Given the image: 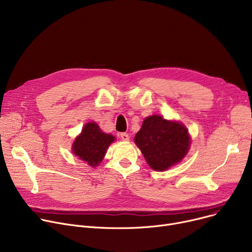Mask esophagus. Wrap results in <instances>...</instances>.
<instances>
[{
  "mask_svg": "<svg viewBox=\"0 0 252 252\" xmlns=\"http://www.w3.org/2000/svg\"><path fill=\"white\" fill-rule=\"evenodd\" d=\"M121 139L123 140V141H128L129 140V136L127 135V134H126V133H122L121 134Z\"/></svg>",
  "mask_w": 252,
  "mask_h": 252,
  "instance_id": "esophagus-1",
  "label": "esophagus"
}]
</instances>
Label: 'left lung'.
<instances>
[{
    "mask_svg": "<svg viewBox=\"0 0 252 252\" xmlns=\"http://www.w3.org/2000/svg\"><path fill=\"white\" fill-rule=\"evenodd\" d=\"M135 143L150 167L163 171L179 163L190 148V135L183 124L166 121L160 115L144 119Z\"/></svg>",
    "mask_w": 252,
    "mask_h": 252,
    "instance_id": "1",
    "label": "left lung"
}]
</instances>
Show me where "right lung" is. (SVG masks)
<instances>
[{
	"instance_id": "obj_1",
	"label": "right lung",
	"mask_w": 252,
	"mask_h": 252,
	"mask_svg": "<svg viewBox=\"0 0 252 252\" xmlns=\"http://www.w3.org/2000/svg\"><path fill=\"white\" fill-rule=\"evenodd\" d=\"M115 140L110 134H105L96 123H88L73 144L72 152L79 159L91 166H97L107 151L109 145Z\"/></svg>"
}]
</instances>
